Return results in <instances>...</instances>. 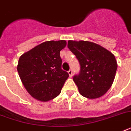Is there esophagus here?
<instances>
[{"mask_svg": "<svg viewBox=\"0 0 131 131\" xmlns=\"http://www.w3.org/2000/svg\"><path fill=\"white\" fill-rule=\"evenodd\" d=\"M68 73H69V75L70 77H72V75H73V71H72V69H70L68 71Z\"/></svg>", "mask_w": 131, "mask_h": 131, "instance_id": "34e87169", "label": "esophagus"}]
</instances>
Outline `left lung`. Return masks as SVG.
Masks as SVG:
<instances>
[{"instance_id": "8db88e82", "label": "left lung", "mask_w": 131, "mask_h": 131, "mask_svg": "<svg viewBox=\"0 0 131 131\" xmlns=\"http://www.w3.org/2000/svg\"><path fill=\"white\" fill-rule=\"evenodd\" d=\"M67 46L80 64V73L73 76L80 94L90 99L105 94L113 84L118 67L114 54L86 41H69Z\"/></svg>"}]
</instances>
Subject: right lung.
I'll list each match as a JSON object with an SVG mask.
<instances>
[{
  "label": "right lung",
  "instance_id": "right-lung-1",
  "mask_svg": "<svg viewBox=\"0 0 131 131\" xmlns=\"http://www.w3.org/2000/svg\"><path fill=\"white\" fill-rule=\"evenodd\" d=\"M64 40L42 43L20 56L17 64L19 78L28 92L41 101L56 98L69 73L62 69L60 51L64 48Z\"/></svg>",
  "mask_w": 131,
  "mask_h": 131
}]
</instances>
